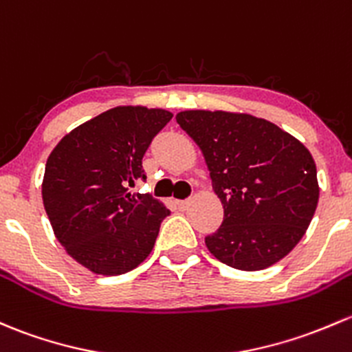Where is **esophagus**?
I'll use <instances>...</instances> for the list:
<instances>
[{
	"instance_id": "34e87169",
	"label": "esophagus",
	"mask_w": 352,
	"mask_h": 352,
	"mask_svg": "<svg viewBox=\"0 0 352 352\" xmlns=\"http://www.w3.org/2000/svg\"><path fill=\"white\" fill-rule=\"evenodd\" d=\"M190 199H186V201H179L177 202V206H179V209L180 210H186V209H188V206H190Z\"/></svg>"
}]
</instances>
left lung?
Masks as SVG:
<instances>
[{"instance_id": "1", "label": "left lung", "mask_w": 352, "mask_h": 352, "mask_svg": "<svg viewBox=\"0 0 352 352\" xmlns=\"http://www.w3.org/2000/svg\"><path fill=\"white\" fill-rule=\"evenodd\" d=\"M224 207L206 246L224 265L256 272L287 256L319 201L317 168L305 146L270 121L226 111H182Z\"/></svg>"}]
</instances>
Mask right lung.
<instances>
[{
	"mask_svg": "<svg viewBox=\"0 0 352 352\" xmlns=\"http://www.w3.org/2000/svg\"><path fill=\"white\" fill-rule=\"evenodd\" d=\"M172 116L113 108L65 135L50 153L42 184L47 216L58 243L92 273L123 275L153 250L170 210L128 186L146 179L143 155Z\"/></svg>",
	"mask_w": 352,
	"mask_h": 352,
	"instance_id": "1",
	"label": "right lung"
}]
</instances>
